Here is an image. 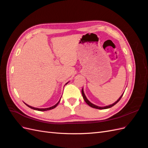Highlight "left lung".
<instances>
[{
  "mask_svg": "<svg viewBox=\"0 0 148 148\" xmlns=\"http://www.w3.org/2000/svg\"><path fill=\"white\" fill-rule=\"evenodd\" d=\"M82 96H83V99H84V101L86 102V104H88L89 106L91 107H92V108H95V109H109V108H110V107H112L114 106V105H115L116 104H117V102L120 100L121 98H122V96H123V93H124V92L122 94V95L119 98V99H118L117 101H115V102L114 103V104H111V105H109V106H105V107H99V106H96V105H95V104H92V103H91V102H89V101H88V99L87 98H86V96H85V95H84V91H83V88L82 89Z\"/></svg>",
  "mask_w": 148,
  "mask_h": 148,
  "instance_id": "obj_1",
  "label": "left lung"
}]
</instances>
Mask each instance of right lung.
Returning a JSON list of instances; mask_svg holds the SVG:
<instances>
[{"instance_id": "obj_1", "label": "right lung", "mask_w": 148, "mask_h": 148, "mask_svg": "<svg viewBox=\"0 0 148 148\" xmlns=\"http://www.w3.org/2000/svg\"><path fill=\"white\" fill-rule=\"evenodd\" d=\"M69 83V82H68ZM68 83H66V84ZM61 99V98H60ZM60 99L59 100V101L58 102L57 104H56V105H54V106H52V107H48V108H45V109H39V108H36V107H31V106H29V105H28V104H26V103H25V104L28 107H29V108H31V109H34V110H39V111H46V110H51V109H54L55 107H57V106L59 104V103L60 102Z\"/></svg>"}]
</instances>
